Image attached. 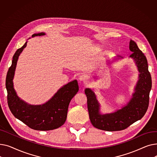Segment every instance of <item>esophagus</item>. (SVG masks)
<instances>
[{"label": "esophagus", "mask_w": 157, "mask_h": 157, "mask_svg": "<svg viewBox=\"0 0 157 157\" xmlns=\"http://www.w3.org/2000/svg\"><path fill=\"white\" fill-rule=\"evenodd\" d=\"M79 79L81 81H83L85 82L87 81V77L85 75H80L79 77Z\"/></svg>", "instance_id": "obj_1"}]
</instances>
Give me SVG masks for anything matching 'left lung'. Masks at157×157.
Returning a JSON list of instances; mask_svg holds the SVG:
<instances>
[{
  "label": "left lung",
  "instance_id": "obj_1",
  "mask_svg": "<svg viewBox=\"0 0 157 157\" xmlns=\"http://www.w3.org/2000/svg\"><path fill=\"white\" fill-rule=\"evenodd\" d=\"M129 49L132 52L129 58L134 61L139 74L134 93L126 105L113 113L102 114L101 104L94 92L90 88L85 90L90 120L93 126L98 129L105 131L124 130L141 120L147 109L152 82L146 57L132 40H130ZM121 59L123 57L118 56L113 62Z\"/></svg>",
  "mask_w": 157,
  "mask_h": 157
}]
</instances>
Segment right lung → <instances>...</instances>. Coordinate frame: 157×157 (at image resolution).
Segmentation results:
<instances>
[{"instance_id":"1","label":"right lung","mask_w":157,"mask_h":157,"mask_svg":"<svg viewBox=\"0 0 157 157\" xmlns=\"http://www.w3.org/2000/svg\"><path fill=\"white\" fill-rule=\"evenodd\" d=\"M44 32L34 34L32 37L44 36ZM27 41L17 49L13 57L11 66L8 70L6 87L7 104L15 118L30 128L36 130H50L63 125L67 119L69 103L79 90L77 80H74L60 88L48 101L43 104L31 105L17 95L13 85V78L18 57L27 46Z\"/></svg>"}]
</instances>
